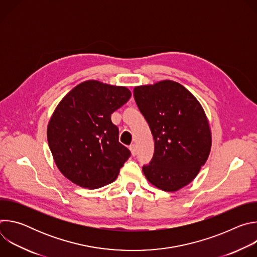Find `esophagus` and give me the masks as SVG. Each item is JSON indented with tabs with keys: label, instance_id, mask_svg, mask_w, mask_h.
Returning <instances> with one entry per match:
<instances>
[{
	"label": "esophagus",
	"instance_id": "esophagus-1",
	"mask_svg": "<svg viewBox=\"0 0 257 257\" xmlns=\"http://www.w3.org/2000/svg\"><path fill=\"white\" fill-rule=\"evenodd\" d=\"M129 149H130V151H131L132 156H136V155H137V148H136V145H135L134 143L129 146Z\"/></svg>",
	"mask_w": 257,
	"mask_h": 257
}]
</instances>
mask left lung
Returning <instances> with one entry per match:
<instances>
[{
    "mask_svg": "<svg viewBox=\"0 0 257 257\" xmlns=\"http://www.w3.org/2000/svg\"><path fill=\"white\" fill-rule=\"evenodd\" d=\"M134 99L155 140V153L142 171L153 185L177 191L197 176L211 146V134L199 101L172 80L136 86Z\"/></svg>",
    "mask_w": 257,
    "mask_h": 257,
    "instance_id": "left-lung-1",
    "label": "left lung"
}]
</instances>
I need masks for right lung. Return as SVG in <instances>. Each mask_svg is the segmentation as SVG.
Listing matches in <instances>:
<instances>
[{
	"label": "right lung",
	"mask_w": 257,
	"mask_h": 257,
	"mask_svg": "<svg viewBox=\"0 0 257 257\" xmlns=\"http://www.w3.org/2000/svg\"><path fill=\"white\" fill-rule=\"evenodd\" d=\"M131 96L128 88L84 81L68 92L48 126V142L61 173L83 188L95 189L116 180L130 158L119 142L111 115Z\"/></svg>",
	"instance_id": "obj_1"
}]
</instances>
